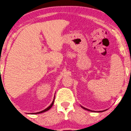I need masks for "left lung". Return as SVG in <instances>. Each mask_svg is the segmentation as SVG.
<instances>
[{"label": "left lung", "instance_id": "obj_1", "mask_svg": "<svg viewBox=\"0 0 131 131\" xmlns=\"http://www.w3.org/2000/svg\"><path fill=\"white\" fill-rule=\"evenodd\" d=\"M80 106L82 107V108H83V109H84V110H88V111H89V112H105V110H103V111H92V110H89V109H88V108H84V106H81V105H80Z\"/></svg>", "mask_w": 131, "mask_h": 131}]
</instances>
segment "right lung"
I'll list each match as a JSON object with an SVG mask.
<instances>
[{"instance_id": "add662e5", "label": "right lung", "mask_w": 131, "mask_h": 131, "mask_svg": "<svg viewBox=\"0 0 131 131\" xmlns=\"http://www.w3.org/2000/svg\"><path fill=\"white\" fill-rule=\"evenodd\" d=\"M54 97H55V95H54V100H53V101H52V103H51V105H49V106L48 107H47V108H46V109H45V110H43L41 111V112H37V113H31V114H39V113H43V112H46V111L49 110L50 108H51V107L52 106V105H53V104H54Z\"/></svg>"}]
</instances>
